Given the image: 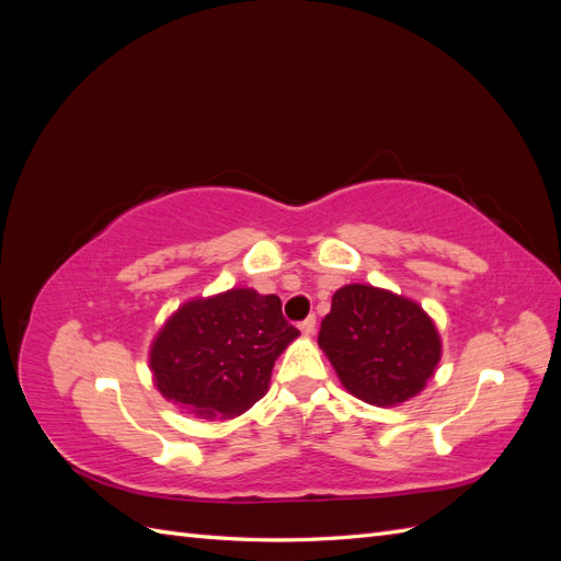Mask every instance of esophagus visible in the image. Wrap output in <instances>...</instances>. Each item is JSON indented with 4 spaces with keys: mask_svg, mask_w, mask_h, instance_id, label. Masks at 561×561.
I'll use <instances>...</instances> for the list:
<instances>
[{
    "mask_svg": "<svg viewBox=\"0 0 561 561\" xmlns=\"http://www.w3.org/2000/svg\"><path fill=\"white\" fill-rule=\"evenodd\" d=\"M299 332H301L304 336H311V334L316 332V318L311 316V318H307V320H304V322H301V325H299Z\"/></svg>",
    "mask_w": 561,
    "mask_h": 561,
    "instance_id": "obj_1",
    "label": "esophagus"
}]
</instances>
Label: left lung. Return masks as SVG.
Returning a JSON list of instances; mask_svg holds the SVG:
<instances>
[{
    "label": "left lung",
    "mask_w": 561,
    "mask_h": 561,
    "mask_svg": "<svg viewBox=\"0 0 561 561\" xmlns=\"http://www.w3.org/2000/svg\"><path fill=\"white\" fill-rule=\"evenodd\" d=\"M318 346L348 393L375 407L419 396L443 358V339L416 301L360 283L334 293Z\"/></svg>",
    "instance_id": "1"
}]
</instances>
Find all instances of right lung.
Listing matches in <instances>:
<instances>
[{
    "label": "right lung",
    "mask_w": 561,
    "mask_h": 561,
    "mask_svg": "<svg viewBox=\"0 0 561 561\" xmlns=\"http://www.w3.org/2000/svg\"><path fill=\"white\" fill-rule=\"evenodd\" d=\"M297 336L276 295L231 287L196 297L184 301L151 342V379L178 410L233 419L266 393L276 358Z\"/></svg>",
    "instance_id": "obj_1"
}]
</instances>
